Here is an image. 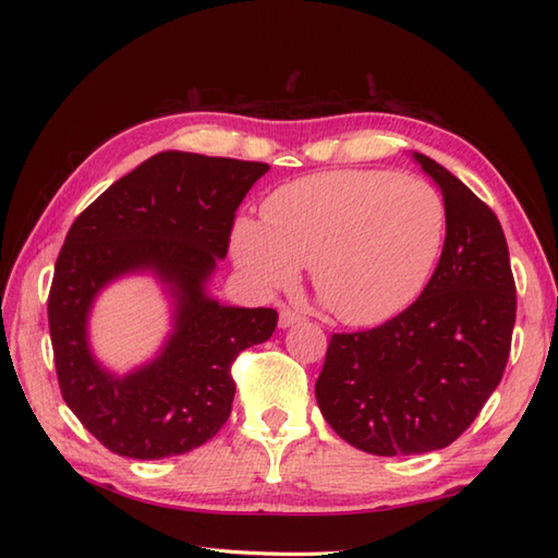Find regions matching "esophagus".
I'll return each instance as SVG.
<instances>
[{
  "label": "esophagus",
  "mask_w": 558,
  "mask_h": 558,
  "mask_svg": "<svg viewBox=\"0 0 558 558\" xmlns=\"http://www.w3.org/2000/svg\"><path fill=\"white\" fill-rule=\"evenodd\" d=\"M302 318H304V316H302L300 312L290 310V306H282V310H280V328H290V326H294V324H300Z\"/></svg>",
  "instance_id": "34e87169"
}]
</instances>
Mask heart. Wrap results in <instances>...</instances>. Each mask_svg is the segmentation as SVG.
Here are the masks:
<instances>
[{
    "instance_id": "1",
    "label": "heart",
    "mask_w": 558,
    "mask_h": 558,
    "mask_svg": "<svg viewBox=\"0 0 558 558\" xmlns=\"http://www.w3.org/2000/svg\"><path fill=\"white\" fill-rule=\"evenodd\" d=\"M446 206L408 174L333 170L278 186L260 222L240 218L232 256L258 288H288L300 266L330 314L376 326L420 298L441 254Z\"/></svg>"
}]
</instances>
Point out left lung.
<instances>
[{
    "mask_svg": "<svg viewBox=\"0 0 558 558\" xmlns=\"http://www.w3.org/2000/svg\"><path fill=\"white\" fill-rule=\"evenodd\" d=\"M414 160L441 189L446 242L405 312L333 333L316 402L333 432L372 456L446 448L499 386L515 324V280L494 210L436 160Z\"/></svg>",
    "mask_w": 558,
    "mask_h": 558,
    "instance_id": "obj_1",
    "label": "left lung"
}]
</instances>
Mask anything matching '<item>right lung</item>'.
I'll use <instances>...</instances> for the list:
<instances>
[{
	"label": "right lung",
	"mask_w": 558,
	"mask_h": 558,
	"mask_svg": "<svg viewBox=\"0 0 558 558\" xmlns=\"http://www.w3.org/2000/svg\"><path fill=\"white\" fill-rule=\"evenodd\" d=\"M266 172V162L165 150L71 225L47 298L57 381L69 410L112 453L182 456L228 422L232 362L272 336L278 312L225 306L206 282L228 254L236 208ZM136 269L169 286L175 328L156 361L114 377L89 354L87 314L108 281Z\"/></svg>",
	"instance_id": "add662e5"
}]
</instances>
